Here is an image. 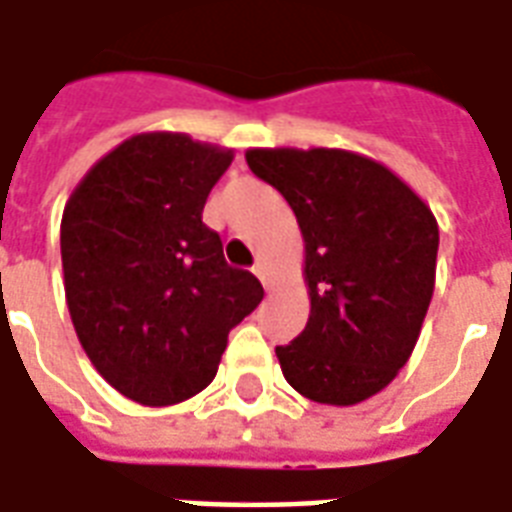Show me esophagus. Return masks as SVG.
I'll return each instance as SVG.
<instances>
[{
	"label": "esophagus",
	"instance_id": "esophagus-1",
	"mask_svg": "<svg viewBox=\"0 0 512 512\" xmlns=\"http://www.w3.org/2000/svg\"><path fill=\"white\" fill-rule=\"evenodd\" d=\"M252 271L257 274V280L263 282V288H266V291H271V288H274V280H271V271H268L266 263H260V260H257L255 266H252Z\"/></svg>",
	"mask_w": 512,
	"mask_h": 512
}]
</instances>
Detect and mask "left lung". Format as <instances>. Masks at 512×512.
I'll return each instance as SVG.
<instances>
[{"label": "left lung", "instance_id": "obj_1", "mask_svg": "<svg viewBox=\"0 0 512 512\" xmlns=\"http://www.w3.org/2000/svg\"><path fill=\"white\" fill-rule=\"evenodd\" d=\"M305 241L310 318L277 346L293 391L349 407L388 388L416 349L435 291L438 221L388 166L349 149H246Z\"/></svg>", "mask_w": 512, "mask_h": 512}]
</instances>
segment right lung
Returning a JSON list of instances; mask_svg holds the SVG:
<instances>
[{"label": "right lung", "mask_w": 512, "mask_h": 512, "mask_svg": "<svg viewBox=\"0 0 512 512\" xmlns=\"http://www.w3.org/2000/svg\"><path fill=\"white\" fill-rule=\"evenodd\" d=\"M232 149L138 132L71 191L60 221L71 324L94 368L146 407L180 405L219 371L227 335L263 299L202 224Z\"/></svg>", "instance_id": "right-lung-1"}]
</instances>
